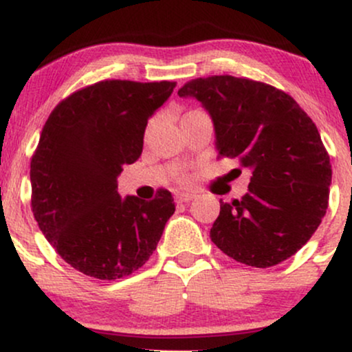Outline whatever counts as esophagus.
Masks as SVG:
<instances>
[{"mask_svg":"<svg viewBox=\"0 0 352 352\" xmlns=\"http://www.w3.org/2000/svg\"><path fill=\"white\" fill-rule=\"evenodd\" d=\"M192 199H193L192 192H182V193H179V195H177V201H179V204H188V201Z\"/></svg>","mask_w":352,"mask_h":352,"instance_id":"1","label":"esophagus"}]
</instances>
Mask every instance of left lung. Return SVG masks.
<instances>
[{
	"label": "left lung",
	"instance_id": "obj_1",
	"mask_svg": "<svg viewBox=\"0 0 352 352\" xmlns=\"http://www.w3.org/2000/svg\"><path fill=\"white\" fill-rule=\"evenodd\" d=\"M179 96L197 99L212 117L218 157L250 170L248 192L220 201L212 241L256 268L288 260L328 208L333 172L316 125L292 96L252 79H193Z\"/></svg>",
	"mask_w": 352,
	"mask_h": 352
}]
</instances>
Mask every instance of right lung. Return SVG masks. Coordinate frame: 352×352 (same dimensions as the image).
Here are the masks:
<instances>
[{"mask_svg": "<svg viewBox=\"0 0 352 352\" xmlns=\"http://www.w3.org/2000/svg\"><path fill=\"white\" fill-rule=\"evenodd\" d=\"M175 86L100 80L59 102L44 124L31 160V207L52 248L87 276L137 272L175 212L168 190L151 201L117 192L122 165L139 159L147 120Z\"/></svg>", "mask_w": 352, "mask_h": 352, "instance_id": "add662e5", "label": "right lung"}]
</instances>
